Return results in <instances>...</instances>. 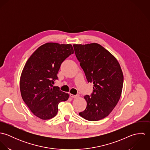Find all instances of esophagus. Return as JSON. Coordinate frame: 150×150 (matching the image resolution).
Masks as SVG:
<instances>
[{
    "label": "esophagus",
    "instance_id": "esophagus-1",
    "mask_svg": "<svg viewBox=\"0 0 150 150\" xmlns=\"http://www.w3.org/2000/svg\"><path fill=\"white\" fill-rule=\"evenodd\" d=\"M70 96L72 98H77L78 97H79V95H73V94H70Z\"/></svg>",
    "mask_w": 150,
    "mask_h": 150
}]
</instances>
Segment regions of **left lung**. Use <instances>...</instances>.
<instances>
[{"label":"left lung","mask_w":150,"mask_h":150,"mask_svg":"<svg viewBox=\"0 0 150 150\" xmlns=\"http://www.w3.org/2000/svg\"><path fill=\"white\" fill-rule=\"evenodd\" d=\"M74 52L93 92L84 98L87 105L79 115L86 120L96 121L108 116L118 102L124 76L116 58L97 43L74 44Z\"/></svg>","instance_id":"obj_1"}]
</instances>
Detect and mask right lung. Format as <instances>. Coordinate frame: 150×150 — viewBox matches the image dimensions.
Masks as SVG:
<instances>
[{
    "mask_svg": "<svg viewBox=\"0 0 150 150\" xmlns=\"http://www.w3.org/2000/svg\"><path fill=\"white\" fill-rule=\"evenodd\" d=\"M74 51L71 44L47 43L39 47L25 65L20 79L22 98L30 110L42 120L58 112V106L69 95L53 84L64 60Z\"/></svg>",
    "mask_w": 150,
    "mask_h": 150,
    "instance_id": "add662e5",
    "label": "right lung"
}]
</instances>
